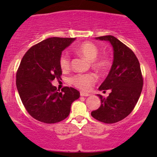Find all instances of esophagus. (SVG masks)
<instances>
[{"label": "esophagus", "instance_id": "esophagus-1", "mask_svg": "<svg viewBox=\"0 0 157 157\" xmlns=\"http://www.w3.org/2000/svg\"><path fill=\"white\" fill-rule=\"evenodd\" d=\"M90 94L89 93H85L83 91H80V96L81 97H89L90 96Z\"/></svg>", "mask_w": 157, "mask_h": 157}]
</instances>
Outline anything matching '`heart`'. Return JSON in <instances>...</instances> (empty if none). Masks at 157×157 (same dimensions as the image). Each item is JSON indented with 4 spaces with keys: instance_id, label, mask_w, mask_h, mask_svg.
I'll return each mask as SVG.
<instances>
[{
    "instance_id": "heart-1",
    "label": "heart",
    "mask_w": 157,
    "mask_h": 157,
    "mask_svg": "<svg viewBox=\"0 0 157 157\" xmlns=\"http://www.w3.org/2000/svg\"><path fill=\"white\" fill-rule=\"evenodd\" d=\"M76 52L85 58L93 61L92 66L100 72H103L110 66V60L107 57H102L97 59L99 49L94 44L91 42H84L77 46ZM60 66L62 70H67L70 67V57L66 52H63L60 57ZM97 81L96 75L93 73L77 74L70 79V82L77 88L83 91H88Z\"/></svg>"
}]
</instances>
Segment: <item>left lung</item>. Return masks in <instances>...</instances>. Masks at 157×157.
<instances>
[{
    "instance_id": "obj_1",
    "label": "left lung",
    "mask_w": 157,
    "mask_h": 157,
    "mask_svg": "<svg viewBox=\"0 0 157 157\" xmlns=\"http://www.w3.org/2000/svg\"><path fill=\"white\" fill-rule=\"evenodd\" d=\"M109 41L113 50V60L109 75L99 87L100 91L110 89L109 96L101 100L98 109L91 116L104 123H115L123 120L134 109L141 94L143 79L137 57L125 44L112 35L96 37Z\"/></svg>"
}]
</instances>
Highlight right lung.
<instances>
[{"instance_id": "1", "label": "right lung", "mask_w": 157, "mask_h": 157, "mask_svg": "<svg viewBox=\"0 0 157 157\" xmlns=\"http://www.w3.org/2000/svg\"><path fill=\"white\" fill-rule=\"evenodd\" d=\"M76 38L50 37L32 46L23 57L17 75L16 86L25 109L35 120L56 123L69 115L71 105L80 92L64 87L61 92L52 84L60 78V57Z\"/></svg>"}]
</instances>
